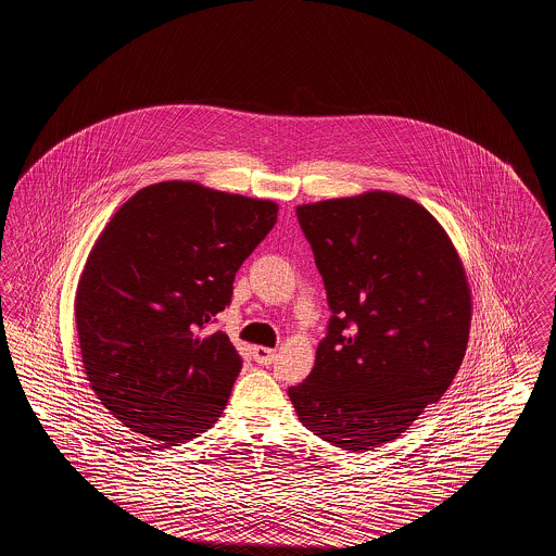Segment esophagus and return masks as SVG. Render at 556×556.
Here are the masks:
<instances>
[{
	"label": "esophagus",
	"instance_id": "34e87169",
	"mask_svg": "<svg viewBox=\"0 0 556 556\" xmlns=\"http://www.w3.org/2000/svg\"><path fill=\"white\" fill-rule=\"evenodd\" d=\"M252 356H254V361L258 363V365H270L275 358H277V352L273 350V348H265V345H254V350H252Z\"/></svg>",
	"mask_w": 556,
	"mask_h": 556
}]
</instances>
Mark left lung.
<instances>
[{
    "instance_id": "1",
    "label": "left lung",
    "mask_w": 556,
    "mask_h": 556,
    "mask_svg": "<svg viewBox=\"0 0 556 556\" xmlns=\"http://www.w3.org/2000/svg\"><path fill=\"white\" fill-rule=\"evenodd\" d=\"M295 214L333 317L291 404L320 440L379 448L444 396L465 358L467 270L438 218L400 193L375 189Z\"/></svg>"
}]
</instances>
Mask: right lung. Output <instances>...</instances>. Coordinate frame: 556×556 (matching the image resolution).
Segmentation results:
<instances>
[{
  "label": "right lung",
  "mask_w": 556,
  "mask_h": 556,
  "mask_svg": "<svg viewBox=\"0 0 556 556\" xmlns=\"http://www.w3.org/2000/svg\"><path fill=\"white\" fill-rule=\"evenodd\" d=\"M277 212L273 200L195 181L143 187L114 212L75 293L80 363L114 419L162 446L216 424L241 358L206 325Z\"/></svg>",
  "instance_id": "1"
}]
</instances>
